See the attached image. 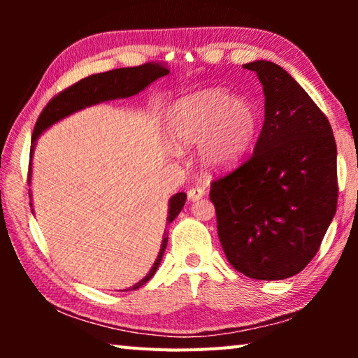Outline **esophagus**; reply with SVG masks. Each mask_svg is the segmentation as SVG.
Returning a JSON list of instances; mask_svg holds the SVG:
<instances>
[{
  "label": "esophagus",
  "instance_id": "esophagus-1",
  "mask_svg": "<svg viewBox=\"0 0 358 358\" xmlns=\"http://www.w3.org/2000/svg\"><path fill=\"white\" fill-rule=\"evenodd\" d=\"M205 196V189L203 187H192V189L187 191V199H189L191 202H196V201H201V199Z\"/></svg>",
  "mask_w": 358,
  "mask_h": 358
}]
</instances>
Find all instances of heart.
<instances>
[{"instance_id":"1","label":"heart","mask_w":358,"mask_h":358,"mask_svg":"<svg viewBox=\"0 0 358 358\" xmlns=\"http://www.w3.org/2000/svg\"><path fill=\"white\" fill-rule=\"evenodd\" d=\"M257 107L224 88H205L175 101L166 115L167 138L175 150L199 147L207 175L237 167L256 141Z\"/></svg>"}]
</instances>
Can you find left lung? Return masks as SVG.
I'll return each mask as SVG.
<instances>
[{
  "label": "left lung",
  "mask_w": 358,
  "mask_h": 358,
  "mask_svg": "<svg viewBox=\"0 0 358 358\" xmlns=\"http://www.w3.org/2000/svg\"><path fill=\"white\" fill-rule=\"evenodd\" d=\"M264 87L265 121L252 156L211 183L226 257L254 280H286L316 256L336 213L331 126L295 78L265 59L243 64Z\"/></svg>",
  "instance_id": "1"
}]
</instances>
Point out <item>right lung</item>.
I'll return each mask as SVG.
<instances>
[{
	"mask_svg": "<svg viewBox=\"0 0 358 358\" xmlns=\"http://www.w3.org/2000/svg\"><path fill=\"white\" fill-rule=\"evenodd\" d=\"M167 74H169V69H166L164 66L147 63L142 66H136V68L113 69L108 72H102V74H94L87 78H82L80 82H77L76 85H72V87H69L68 90H64V92L55 96V98L48 102L44 110H42V113L39 115L38 121H36L33 138H31V151H29L31 159L36 148V142H38L39 136L50 128V126L58 123V121H62L63 118L69 117V115L82 110V108L99 104V102H106L112 99H126V98H131V96H136L137 93L143 92L148 85L157 80V78L164 77ZM185 202H186L185 192H177L175 196L171 197V201H169V211H167V224H171L175 217L178 216L181 208L185 207ZM167 238H169V234L166 230L164 235H162L161 250L157 252V257L155 260L153 266H151L150 271L147 273V276L126 290H136L153 278L157 266L161 264L162 256H164Z\"/></svg>",
	"mask_w": 358,
	"mask_h": 358,
	"instance_id": "1",
	"label": "right lung"
}]
</instances>
